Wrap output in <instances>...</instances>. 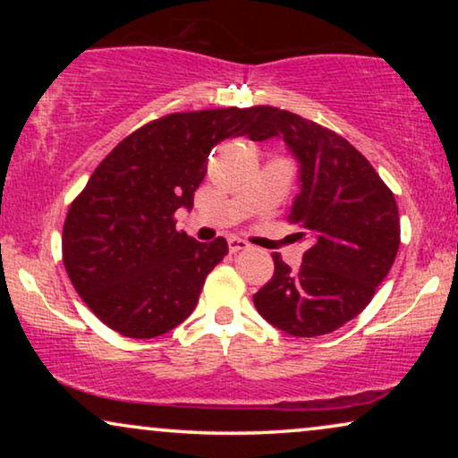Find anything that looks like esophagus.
<instances>
[{"label":"esophagus","instance_id":"obj_1","mask_svg":"<svg viewBox=\"0 0 458 458\" xmlns=\"http://www.w3.org/2000/svg\"><path fill=\"white\" fill-rule=\"evenodd\" d=\"M246 248H248V243L240 240V237H231V240H229V252L231 254L240 252V250H246Z\"/></svg>","mask_w":458,"mask_h":458}]
</instances>
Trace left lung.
Returning <instances> with one entry per match:
<instances>
[{"mask_svg": "<svg viewBox=\"0 0 458 458\" xmlns=\"http://www.w3.org/2000/svg\"><path fill=\"white\" fill-rule=\"evenodd\" d=\"M284 137L300 162L290 223L310 248L298 271L273 254V277L254 293L268 323L296 337L325 335L352 321L390 273L400 246L394 193L365 156L335 131L262 106L256 141Z\"/></svg>", "mask_w": 458, "mask_h": 458, "instance_id": "1", "label": "left lung"}]
</instances>
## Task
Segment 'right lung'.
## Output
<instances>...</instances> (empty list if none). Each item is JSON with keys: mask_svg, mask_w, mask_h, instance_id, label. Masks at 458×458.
I'll list each match as a JSON object with an SVG mask.
<instances>
[{"mask_svg": "<svg viewBox=\"0 0 458 458\" xmlns=\"http://www.w3.org/2000/svg\"><path fill=\"white\" fill-rule=\"evenodd\" d=\"M262 106L174 112L118 143L72 199L62 260L74 290L104 325L133 340L158 337L196 309L225 237L199 243L174 229L191 208L210 149L259 135ZM256 141V140H254Z\"/></svg>", "mask_w": 458, "mask_h": 458, "instance_id": "1", "label": "right lung"}]
</instances>
